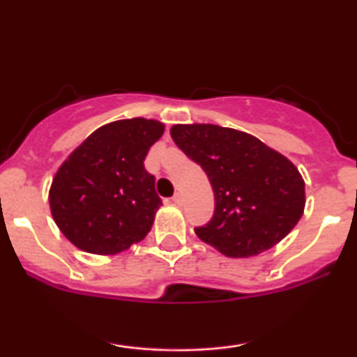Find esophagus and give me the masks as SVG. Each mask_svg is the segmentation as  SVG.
<instances>
[{
  "instance_id": "1",
  "label": "esophagus",
  "mask_w": 357,
  "mask_h": 357,
  "mask_svg": "<svg viewBox=\"0 0 357 357\" xmlns=\"http://www.w3.org/2000/svg\"><path fill=\"white\" fill-rule=\"evenodd\" d=\"M173 203L174 204H183V195H179V192H176L173 196Z\"/></svg>"
}]
</instances>
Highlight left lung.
<instances>
[{"label":"left lung","mask_w":357,"mask_h":357,"mask_svg":"<svg viewBox=\"0 0 357 357\" xmlns=\"http://www.w3.org/2000/svg\"><path fill=\"white\" fill-rule=\"evenodd\" d=\"M176 146L203 167L215 213L195 228L223 255L247 258L272 248L301 220L305 184L285 155L241 130L213 124L171 127Z\"/></svg>","instance_id":"obj_1"}]
</instances>
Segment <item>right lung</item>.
Wrapping results in <instances>:
<instances>
[{
    "label": "right lung",
    "mask_w": 357,
    "mask_h": 357,
    "mask_svg": "<svg viewBox=\"0 0 357 357\" xmlns=\"http://www.w3.org/2000/svg\"><path fill=\"white\" fill-rule=\"evenodd\" d=\"M165 132L153 119H124L93 130L63 161L52 181L56 227L84 252L114 255L149 233L162 202L144 167Z\"/></svg>",
    "instance_id": "right-lung-1"
}]
</instances>
